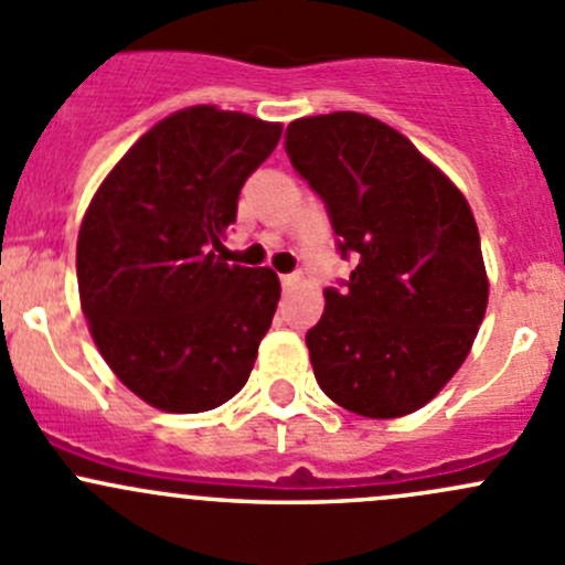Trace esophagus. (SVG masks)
Instances as JSON below:
<instances>
[{"label": "esophagus", "instance_id": "esophagus-1", "mask_svg": "<svg viewBox=\"0 0 565 565\" xmlns=\"http://www.w3.org/2000/svg\"><path fill=\"white\" fill-rule=\"evenodd\" d=\"M298 281H300V276H298V273H289V276H281V287H284V289H292V287H298Z\"/></svg>", "mask_w": 565, "mask_h": 565}]
</instances>
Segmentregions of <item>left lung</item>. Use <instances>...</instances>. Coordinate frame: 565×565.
<instances>
[{
  "label": "left lung",
  "instance_id": "obj_1",
  "mask_svg": "<svg viewBox=\"0 0 565 565\" xmlns=\"http://www.w3.org/2000/svg\"><path fill=\"white\" fill-rule=\"evenodd\" d=\"M287 152L328 204L341 254H358L306 333L319 388L363 418L415 413L457 374L487 315L470 204L407 136L361 111L295 119Z\"/></svg>",
  "mask_w": 565,
  "mask_h": 565
}]
</instances>
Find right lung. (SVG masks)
I'll return each mask as SVG.
<instances>
[{
	"label": "right lung",
	"instance_id": "obj_1",
	"mask_svg": "<svg viewBox=\"0 0 565 565\" xmlns=\"http://www.w3.org/2000/svg\"><path fill=\"white\" fill-rule=\"evenodd\" d=\"M278 139L281 122L180 108L114 163L84 213L82 311L108 369L150 407L204 413L246 385L281 284L215 250Z\"/></svg>",
	"mask_w": 565,
	"mask_h": 565
}]
</instances>
